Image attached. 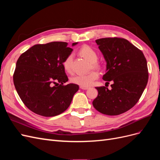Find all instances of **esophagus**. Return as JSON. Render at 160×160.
Listing matches in <instances>:
<instances>
[{
  "label": "esophagus",
  "instance_id": "esophagus-1",
  "mask_svg": "<svg viewBox=\"0 0 160 160\" xmlns=\"http://www.w3.org/2000/svg\"><path fill=\"white\" fill-rule=\"evenodd\" d=\"M80 88L81 89H84V90H86V89H89L88 87H85V86H80Z\"/></svg>",
  "mask_w": 160,
  "mask_h": 160
}]
</instances>
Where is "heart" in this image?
I'll return each instance as SVG.
<instances>
[{"label":"heart","instance_id":"1","mask_svg":"<svg viewBox=\"0 0 160 160\" xmlns=\"http://www.w3.org/2000/svg\"><path fill=\"white\" fill-rule=\"evenodd\" d=\"M79 54L91 62V67L93 69H101V65L98 61L99 59V54L93 48H92L89 45H85L80 49ZM72 58H73L72 54H69L66 57L63 62H62L63 69L68 73H71L72 71ZM98 77L99 74L98 72L96 71H91L87 74L75 75L72 77L71 81L72 83L80 86L89 87L93 84L94 81L98 79Z\"/></svg>","mask_w":160,"mask_h":160}]
</instances>
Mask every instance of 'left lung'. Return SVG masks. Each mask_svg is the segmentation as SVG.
Instances as JSON below:
<instances>
[{"mask_svg": "<svg viewBox=\"0 0 160 160\" xmlns=\"http://www.w3.org/2000/svg\"><path fill=\"white\" fill-rule=\"evenodd\" d=\"M107 61V72L103 79L111 85L97 87L98 95L93 101L99 112L118 115L138 103L148 81L147 61L143 52L127 39L119 37L95 40Z\"/></svg>", "mask_w": 160, "mask_h": 160, "instance_id": "8db88e82", "label": "left lung"}]
</instances>
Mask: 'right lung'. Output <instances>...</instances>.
Here are the masks:
<instances>
[{
    "instance_id": "add662e5",
    "label": "right lung",
    "mask_w": 160,
    "mask_h": 160,
    "mask_svg": "<svg viewBox=\"0 0 160 160\" xmlns=\"http://www.w3.org/2000/svg\"><path fill=\"white\" fill-rule=\"evenodd\" d=\"M72 51L67 42L55 41L34 45L19 57L14 85L23 103L32 112L53 117L69 107L79 85H64L68 77L62 62Z\"/></svg>"
}]
</instances>
